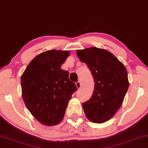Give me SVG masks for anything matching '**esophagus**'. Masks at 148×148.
<instances>
[{
  "mask_svg": "<svg viewBox=\"0 0 148 148\" xmlns=\"http://www.w3.org/2000/svg\"><path fill=\"white\" fill-rule=\"evenodd\" d=\"M76 87H77V88L78 89H80L81 88V86H82V85H81V82H76Z\"/></svg>",
  "mask_w": 148,
  "mask_h": 148,
  "instance_id": "obj_1",
  "label": "esophagus"
}]
</instances>
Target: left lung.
Listing matches in <instances>:
<instances>
[{"label":"left lung","instance_id":"left-lung-1","mask_svg":"<svg viewBox=\"0 0 148 148\" xmlns=\"http://www.w3.org/2000/svg\"><path fill=\"white\" fill-rule=\"evenodd\" d=\"M79 60L86 63L94 78V91L82 103L87 119L103 123L111 119L122 105L128 90V74L124 64L111 53L93 47L77 50Z\"/></svg>","mask_w":148,"mask_h":148}]
</instances>
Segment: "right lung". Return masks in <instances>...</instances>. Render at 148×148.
<instances>
[{
    "label": "right lung",
    "instance_id": "obj_1",
    "mask_svg": "<svg viewBox=\"0 0 148 148\" xmlns=\"http://www.w3.org/2000/svg\"><path fill=\"white\" fill-rule=\"evenodd\" d=\"M70 55L68 51L49 50L33 59L21 77L22 97L31 114L46 126L62 121L68 103L77 90L60 69Z\"/></svg>",
    "mask_w": 148,
    "mask_h": 148
}]
</instances>
